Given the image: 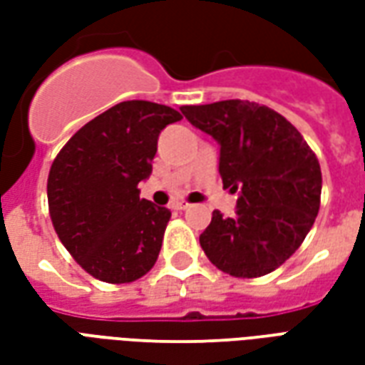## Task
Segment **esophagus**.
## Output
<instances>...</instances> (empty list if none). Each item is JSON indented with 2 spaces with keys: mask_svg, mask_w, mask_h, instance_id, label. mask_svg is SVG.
Listing matches in <instances>:
<instances>
[{
  "mask_svg": "<svg viewBox=\"0 0 365 365\" xmlns=\"http://www.w3.org/2000/svg\"><path fill=\"white\" fill-rule=\"evenodd\" d=\"M172 207H174V209H178V211H187L191 205L187 203V201H175V203H172Z\"/></svg>",
  "mask_w": 365,
  "mask_h": 365,
  "instance_id": "obj_1",
  "label": "esophagus"
}]
</instances>
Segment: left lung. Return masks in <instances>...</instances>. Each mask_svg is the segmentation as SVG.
Listing matches in <instances>:
<instances>
[{
    "label": "left lung",
    "mask_w": 365,
    "mask_h": 365,
    "mask_svg": "<svg viewBox=\"0 0 365 365\" xmlns=\"http://www.w3.org/2000/svg\"><path fill=\"white\" fill-rule=\"evenodd\" d=\"M191 125L221 144L222 185L240 191L237 217L213 211L199 245L235 277L279 268L311 230L321 207V164L297 128L266 105L227 99L183 105Z\"/></svg>",
    "instance_id": "obj_1"
}]
</instances>
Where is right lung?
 <instances>
[{
    "label": "right lung",
    "mask_w": 365,
    "mask_h": 365,
    "mask_svg": "<svg viewBox=\"0 0 365 365\" xmlns=\"http://www.w3.org/2000/svg\"><path fill=\"white\" fill-rule=\"evenodd\" d=\"M182 119L143 99L113 105L86 123L54 158L46 183L60 242L105 283H130L158 260L172 213L140 199L162 128Z\"/></svg>",
    "instance_id": "obj_1"
}]
</instances>
